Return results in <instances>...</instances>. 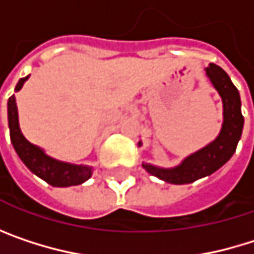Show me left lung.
Returning <instances> with one entry per match:
<instances>
[{
  "instance_id": "obj_1",
  "label": "left lung",
  "mask_w": 254,
  "mask_h": 254,
  "mask_svg": "<svg viewBox=\"0 0 254 254\" xmlns=\"http://www.w3.org/2000/svg\"><path fill=\"white\" fill-rule=\"evenodd\" d=\"M206 75L222 98L224 124L221 127V132L210 144L185 157L181 162V165L175 168L163 169L148 163H142V168L148 174L157 177L165 182L182 185L212 175L232 157L237 144L241 138L244 118L241 115V100H240L238 89L231 82L227 72L213 63H210L206 67Z\"/></svg>"
}]
</instances>
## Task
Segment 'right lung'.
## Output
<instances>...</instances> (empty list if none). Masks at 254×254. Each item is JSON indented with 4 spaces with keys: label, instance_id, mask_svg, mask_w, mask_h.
I'll return each mask as SVG.
<instances>
[{
    "label": "right lung",
    "instance_id": "right-lung-1",
    "mask_svg": "<svg viewBox=\"0 0 254 254\" xmlns=\"http://www.w3.org/2000/svg\"><path fill=\"white\" fill-rule=\"evenodd\" d=\"M27 77H22L17 85L16 91H20ZM8 127H10V138L11 144L17 153V156L22 159L26 168L35 174L36 177L44 179L53 187H72L79 185L89 179L92 175L91 166H82V165H72L66 162L56 160L44 153L42 148L33 145L23 136L20 127H19V113H17V104L14 95L8 98Z\"/></svg>",
    "mask_w": 254,
    "mask_h": 254
}]
</instances>
